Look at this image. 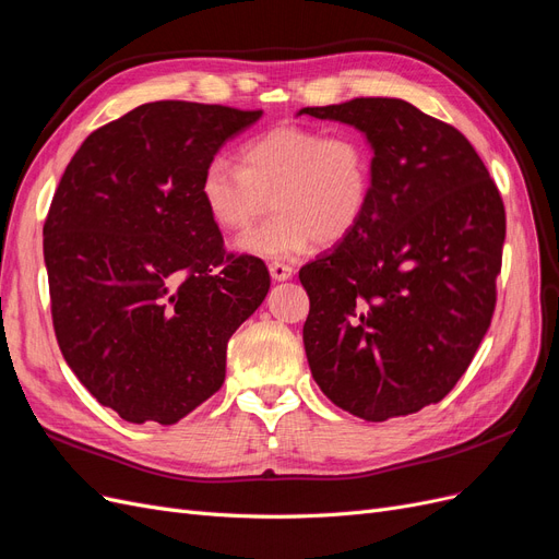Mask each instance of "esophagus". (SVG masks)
I'll list each match as a JSON object with an SVG mask.
<instances>
[{
	"mask_svg": "<svg viewBox=\"0 0 559 559\" xmlns=\"http://www.w3.org/2000/svg\"><path fill=\"white\" fill-rule=\"evenodd\" d=\"M267 271H271V277L275 282H286V280L294 277V267L286 265V263H277V261L271 263V267H267Z\"/></svg>",
	"mask_w": 559,
	"mask_h": 559,
	"instance_id": "1",
	"label": "esophagus"
}]
</instances>
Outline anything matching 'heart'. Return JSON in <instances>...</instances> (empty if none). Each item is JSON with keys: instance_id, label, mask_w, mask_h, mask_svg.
Instances as JSON below:
<instances>
[{"instance_id": "1", "label": "heart", "mask_w": 559, "mask_h": 559, "mask_svg": "<svg viewBox=\"0 0 559 559\" xmlns=\"http://www.w3.org/2000/svg\"><path fill=\"white\" fill-rule=\"evenodd\" d=\"M372 194V152L358 133L275 127L240 147V168L215 157L203 168L199 199L222 234H238L267 207L275 217L247 230L242 254L284 261L349 238Z\"/></svg>"}]
</instances>
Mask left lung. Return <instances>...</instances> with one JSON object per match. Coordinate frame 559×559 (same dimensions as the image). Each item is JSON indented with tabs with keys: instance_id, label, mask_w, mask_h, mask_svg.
Here are the masks:
<instances>
[{
	"instance_id": "obj_1",
	"label": "left lung",
	"mask_w": 559,
	"mask_h": 559,
	"mask_svg": "<svg viewBox=\"0 0 559 559\" xmlns=\"http://www.w3.org/2000/svg\"><path fill=\"white\" fill-rule=\"evenodd\" d=\"M298 115L349 124L372 150L362 222L298 273L312 377L358 418L414 414L451 393L488 331L502 197L463 133L409 102L360 96Z\"/></svg>"
}]
</instances>
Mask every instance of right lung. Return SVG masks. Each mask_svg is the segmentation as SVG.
<instances>
[{"label":"right lung","mask_w":559,"mask_h":559,"mask_svg":"<svg viewBox=\"0 0 559 559\" xmlns=\"http://www.w3.org/2000/svg\"><path fill=\"white\" fill-rule=\"evenodd\" d=\"M261 110L155 102L92 131L55 189L44 259L71 372L129 423L173 426L217 393L226 344L263 302L257 257L224 252L203 168Z\"/></svg>","instance_id":"obj_1"}]
</instances>
